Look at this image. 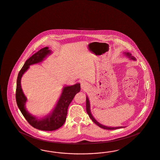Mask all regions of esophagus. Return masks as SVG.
Here are the masks:
<instances>
[{
	"mask_svg": "<svg viewBox=\"0 0 160 160\" xmlns=\"http://www.w3.org/2000/svg\"><path fill=\"white\" fill-rule=\"evenodd\" d=\"M88 84L86 82L84 81H82L81 82V88L83 90H86L87 89H88Z\"/></svg>",
	"mask_w": 160,
	"mask_h": 160,
	"instance_id": "34e87169",
	"label": "esophagus"
}]
</instances>
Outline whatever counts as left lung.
I'll return each mask as SVG.
<instances>
[{
  "label": "left lung",
  "mask_w": 160,
  "mask_h": 160,
  "mask_svg": "<svg viewBox=\"0 0 160 160\" xmlns=\"http://www.w3.org/2000/svg\"><path fill=\"white\" fill-rule=\"evenodd\" d=\"M123 54L126 56L127 58H128L130 60H132V61H136V59L135 58V57L132 56L131 55V54L129 53V52H123ZM86 112L88 113V114L89 115V118L92 119V121L94 122L95 124H97L98 126H99L100 128H103V129H110V130H112V129H119V128H124L125 127H108V126H106L104 125L101 123H100L99 122H98L95 118L93 116V115L92 114L91 112V104H90V101L89 98L88 97V96L86 95Z\"/></svg>",
  "instance_id": "obj_1"
}]
</instances>
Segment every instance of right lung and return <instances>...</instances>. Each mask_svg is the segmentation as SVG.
<instances>
[{
  "label": "right lung",
  "mask_w": 160,
  "mask_h": 160,
  "mask_svg": "<svg viewBox=\"0 0 160 160\" xmlns=\"http://www.w3.org/2000/svg\"><path fill=\"white\" fill-rule=\"evenodd\" d=\"M52 53L48 47H46L33 54L24 63L18 73L17 80L15 95L18 108L31 125L35 128L43 131H54L61 128L66 121L69 104L75 95L80 91V84L79 83L71 86H63L61 96L56 106L52 112L45 116L38 118L28 111L26 108V103L28 99L23 93L21 86L22 77L29 68L30 65L42 62Z\"/></svg>",
  "instance_id": "obj_1"
}]
</instances>
